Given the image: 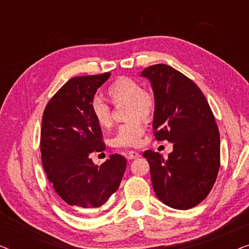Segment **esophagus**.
<instances>
[{
  "label": "esophagus",
  "instance_id": "34e87169",
  "mask_svg": "<svg viewBox=\"0 0 249 249\" xmlns=\"http://www.w3.org/2000/svg\"><path fill=\"white\" fill-rule=\"evenodd\" d=\"M139 156H141V155H139V153L135 152V151H131V152L128 153L127 159H128V160H135V159H138Z\"/></svg>",
  "mask_w": 249,
  "mask_h": 249
}]
</instances>
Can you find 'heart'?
Listing matches in <instances>:
<instances>
[{"instance_id": "obj_1", "label": "heart", "mask_w": 249, "mask_h": 249, "mask_svg": "<svg viewBox=\"0 0 249 249\" xmlns=\"http://www.w3.org/2000/svg\"><path fill=\"white\" fill-rule=\"evenodd\" d=\"M107 95L114 104L125 103V118L130 120L117 129L111 144L114 147H135L141 142L145 132V124L142 119H149L155 110V97L151 90L142 88L134 78L120 77L107 88ZM90 112L94 120L102 128L110 127L112 117L110 105L100 97L90 102Z\"/></svg>"}]
</instances>
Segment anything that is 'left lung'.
Returning a JSON list of instances; mask_svg holds the SVG:
<instances>
[{"label": "left lung", "mask_w": 249, "mask_h": 249, "mask_svg": "<svg viewBox=\"0 0 249 249\" xmlns=\"http://www.w3.org/2000/svg\"><path fill=\"white\" fill-rule=\"evenodd\" d=\"M155 97L153 129L158 141L173 144L168 159L146 151L153 188L172 209L188 210L206 198L220 168V134L198 86L166 64L142 71Z\"/></svg>", "instance_id": "obj_1"}]
</instances>
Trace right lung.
Returning <instances> with one entry per match:
<instances>
[{
  "label": "right lung",
  "instance_id": "1",
  "mask_svg": "<svg viewBox=\"0 0 249 249\" xmlns=\"http://www.w3.org/2000/svg\"><path fill=\"white\" fill-rule=\"evenodd\" d=\"M111 73L74 77L47 103L42 120L40 152L47 179L55 193L74 209H93L117 192L127 161L110 155L101 166L89 154L105 149L100 125L90 112V102Z\"/></svg>",
  "mask_w": 249,
  "mask_h": 249
}]
</instances>
